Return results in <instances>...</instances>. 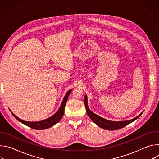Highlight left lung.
Instances as JSON below:
<instances>
[{
	"instance_id": "left-lung-1",
	"label": "left lung",
	"mask_w": 159,
	"mask_h": 159,
	"mask_svg": "<svg viewBox=\"0 0 159 159\" xmlns=\"http://www.w3.org/2000/svg\"><path fill=\"white\" fill-rule=\"evenodd\" d=\"M84 104L86 108L87 114L89 116V117L91 119V120L96 123L98 126H99L101 128H103L104 129L107 130H117L119 129H121L126 125H129V123L133 122L136 120H137L142 115L143 112H142L139 115H138L137 117H135L130 120L127 121H112L110 120H106L98 115H97L95 113H94L93 111H90L88 106L87 104V96L85 95L84 97Z\"/></svg>"
}]
</instances>
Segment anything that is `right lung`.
Here are the masks:
<instances>
[{
	"label": "right lung",
	"instance_id": "add662e5",
	"mask_svg": "<svg viewBox=\"0 0 159 159\" xmlns=\"http://www.w3.org/2000/svg\"><path fill=\"white\" fill-rule=\"evenodd\" d=\"M72 89H70L66 93L58 110L55 113L53 116H52L51 117H50L46 120H44L39 121H33V122L26 121H24V120L19 118L14 114H13L12 112H11V113L17 120H18L22 124H24L33 129L40 130V129H45L49 128L53 126V125H55V124H57L58 122H59L60 121V120L61 119V118L63 117V114H64V110H65V106L66 102L67 101V99H68V98H69V94L72 92Z\"/></svg>",
	"mask_w": 159,
	"mask_h": 159
}]
</instances>
